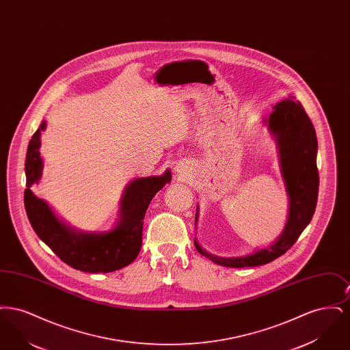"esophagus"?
I'll return each mask as SVG.
<instances>
[{
	"label": "esophagus",
	"instance_id": "1",
	"mask_svg": "<svg viewBox=\"0 0 350 350\" xmlns=\"http://www.w3.org/2000/svg\"><path fill=\"white\" fill-rule=\"evenodd\" d=\"M178 172H180V170H178Z\"/></svg>",
	"mask_w": 350,
	"mask_h": 350
}]
</instances>
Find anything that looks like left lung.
<instances>
[{
  "label": "left lung",
  "mask_w": 350,
  "mask_h": 350,
  "mask_svg": "<svg viewBox=\"0 0 350 350\" xmlns=\"http://www.w3.org/2000/svg\"><path fill=\"white\" fill-rule=\"evenodd\" d=\"M269 116L267 126L274 133L280 154L283 178L290 197V211L286 227L278 240L250 256L223 258L200 248L197 240L194 245L202 256L217 265L227 267H260L271 262L290 250L300 233L308 226L317 208L319 193V170L317 165V133L311 119L299 100L294 97L278 102ZM196 215V223H197Z\"/></svg>",
  "instance_id": "left-lung-1"
}]
</instances>
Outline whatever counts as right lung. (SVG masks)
<instances>
[{"mask_svg": "<svg viewBox=\"0 0 350 350\" xmlns=\"http://www.w3.org/2000/svg\"><path fill=\"white\" fill-rule=\"evenodd\" d=\"M44 129L46 122L33 133L25 163L27 186L25 208L33 231L62 261L73 269L86 273H110L130 265L142 248L146 211L154 194L172 180L170 170L160 177L137 178L126 187L122 198L120 220L110 232H76L63 224L49 204L35 197L30 189L42 176L43 163L39 147L40 133Z\"/></svg>", "mask_w": 350, "mask_h": 350, "instance_id": "add662e5", "label": "right lung"}]
</instances>
